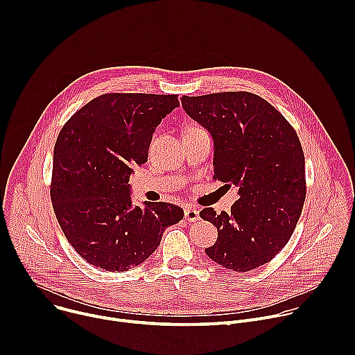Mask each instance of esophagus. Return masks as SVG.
Instances as JSON below:
<instances>
[{"instance_id": "34e87169", "label": "esophagus", "mask_w": 355, "mask_h": 355, "mask_svg": "<svg viewBox=\"0 0 355 355\" xmlns=\"http://www.w3.org/2000/svg\"><path fill=\"white\" fill-rule=\"evenodd\" d=\"M184 216L188 222H196V220H199V209L196 207L188 205L184 211Z\"/></svg>"}]
</instances>
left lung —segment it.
I'll return each mask as SVG.
<instances>
[{
  "mask_svg": "<svg viewBox=\"0 0 355 355\" xmlns=\"http://www.w3.org/2000/svg\"><path fill=\"white\" fill-rule=\"evenodd\" d=\"M181 104L214 137V178L239 187L230 214H199L218 227L208 257L237 272L267 264L289 241L306 198L305 155L293 126L247 91L184 95Z\"/></svg>",
  "mask_w": 355,
  "mask_h": 355,
  "instance_id": "left-lung-1",
  "label": "left lung"
}]
</instances>
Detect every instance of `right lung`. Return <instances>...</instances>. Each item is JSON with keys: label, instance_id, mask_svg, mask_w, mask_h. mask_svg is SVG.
I'll list each match as a JSON object with an SVG mask.
<instances>
[{"label": "right lung", "instance_id": "obj_1", "mask_svg": "<svg viewBox=\"0 0 355 355\" xmlns=\"http://www.w3.org/2000/svg\"><path fill=\"white\" fill-rule=\"evenodd\" d=\"M178 95L103 94L62 128L53 153L50 198L73 248L105 271H128L153 254L184 211L167 202L132 207L129 175L147 162L162 119Z\"/></svg>", "mask_w": 355, "mask_h": 355}]
</instances>
